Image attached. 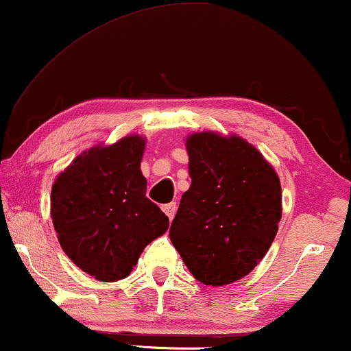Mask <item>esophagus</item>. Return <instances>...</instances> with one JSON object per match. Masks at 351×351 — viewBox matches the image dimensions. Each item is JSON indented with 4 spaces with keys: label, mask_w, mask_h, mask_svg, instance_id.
<instances>
[{
    "label": "esophagus",
    "mask_w": 351,
    "mask_h": 351,
    "mask_svg": "<svg viewBox=\"0 0 351 351\" xmlns=\"http://www.w3.org/2000/svg\"><path fill=\"white\" fill-rule=\"evenodd\" d=\"M162 210H165V214L169 217V220L174 219L176 215V210H177V204L176 203H169V204H165L162 206Z\"/></svg>",
    "instance_id": "esophagus-1"
}]
</instances>
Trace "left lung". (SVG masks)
<instances>
[{"label":"left lung","instance_id":"obj_1","mask_svg":"<svg viewBox=\"0 0 351 351\" xmlns=\"http://www.w3.org/2000/svg\"><path fill=\"white\" fill-rule=\"evenodd\" d=\"M190 189L169 238L191 275L206 286L241 280L270 249L281 220V184L256 147L232 134L186 137Z\"/></svg>","mask_w":351,"mask_h":351}]
</instances>
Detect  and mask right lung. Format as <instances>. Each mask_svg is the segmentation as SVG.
Instances as JSON below:
<instances>
[{"label": "right lung", "mask_w": 351, "mask_h": 351, "mask_svg": "<svg viewBox=\"0 0 351 351\" xmlns=\"http://www.w3.org/2000/svg\"><path fill=\"white\" fill-rule=\"evenodd\" d=\"M145 137L126 136L81 153L57 176L51 217L64 252L95 280L129 276L169 219L145 196L141 161Z\"/></svg>", "instance_id": "add662e5"}]
</instances>
